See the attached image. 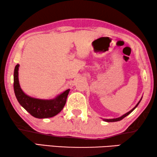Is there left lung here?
I'll return each instance as SVG.
<instances>
[{
    "label": "left lung",
    "instance_id": "obj_1",
    "mask_svg": "<svg viewBox=\"0 0 157 157\" xmlns=\"http://www.w3.org/2000/svg\"><path fill=\"white\" fill-rule=\"evenodd\" d=\"M141 100H140V101H139L138 102V104H137L136 105V106H135V107H134V108H133V109H132V110H131V111H128V112H127V113H125V114H124L123 116H121V117L117 118V119H104V121H107V122H114V121H121V119H124V118H125V117H126V116H128V114H129V113H132V111H134V109L136 108V106H138V105H139V103H140V101H141Z\"/></svg>",
    "mask_w": 157,
    "mask_h": 157
}]
</instances>
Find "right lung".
<instances>
[{"mask_svg":"<svg viewBox=\"0 0 157 157\" xmlns=\"http://www.w3.org/2000/svg\"><path fill=\"white\" fill-rule=\"evenodd\" d=\"M18 67L17 64L14 69L13 88L15 95L21 106L33 117L38 119H46L58 114L65 106L68 94V89L60 94L56 98L50 100L38 99L26 95L22 91L18 81Z\"/></svg>","mask_w":157,"mask_h":157,"instance_id":"add662e5","label":"right lung"}]
</instances>
